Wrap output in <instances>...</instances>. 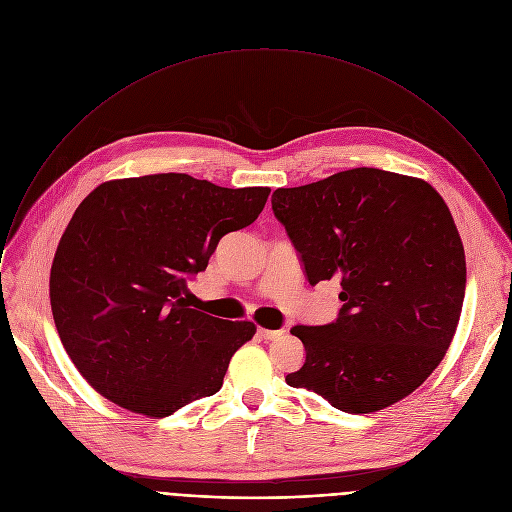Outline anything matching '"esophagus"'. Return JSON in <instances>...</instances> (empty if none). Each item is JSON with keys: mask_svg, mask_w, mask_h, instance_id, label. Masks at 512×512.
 <instances>
[{"mask_svg": "<svg viewBox=\"0 0 512 512\" xmlns=\"http://www.w3.org/2000/svg\"><path fill=\"white\" fill-rule=\"evenodd\" d=\"M257 334H259L263 340H273V338L281 336V334H283V330H269V328H259V330H257Z\"/></svg>", "mask_w": 512, "mask_h": 512, "instance_id": "esophagus-1", "label": "esophagus"}]
</instances>
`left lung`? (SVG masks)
<instances>
[{"label":"left lung","instance_id":"obj_1","mask_svg":"<svg viewBox=\"0 0 512 512\" xmlns=\"http://www.w3.org/2000/svg\"><path fill=\"white\" fill-rule=\"evenodd\" d=\"M308 281H340L336 322L294 326L304 367L285 377L346 413L411 395L456 334L466 255L452 212L421 178L354 168L271 196Z\"/></svg>","mask_w":512,"mask_h":512}]
</instances>
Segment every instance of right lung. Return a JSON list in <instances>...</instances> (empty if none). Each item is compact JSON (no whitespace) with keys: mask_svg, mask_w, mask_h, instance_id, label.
<instances>
[{"mask_svg":"<svg viewBox=\"0 0 512 512\" xmlns=\"http://www.w3.org/2000/svg\"><path fill=\"white\" fill-rule=\"evenodd\" d=\"M269 192L152 174L103 182L79 204L54 253L50 306L99 395L160 419L223 387L257 326L190 308L186 279L255 221Z\"/></svg>","mask_w":512,"mask_h":512,"instance_id":"right-lung-1","label":"right lung"}]
</instances>
